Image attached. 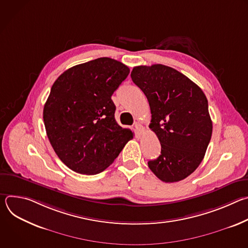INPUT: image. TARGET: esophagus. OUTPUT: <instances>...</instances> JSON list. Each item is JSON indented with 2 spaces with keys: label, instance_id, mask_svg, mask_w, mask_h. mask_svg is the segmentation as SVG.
Segmentation results:
<instances>
[{
  "label": "esophagus",
  "instance_id": "34e87169",
  "mask_svg": "<svg viewBox=\"0 0 248 248\" xmlns=\"http://www.w3.org/2000/svg\"><path fill=\"white\" fill-rule=\"evenodd\" d=\"M134 127H135L136 131H138L139 133H142V132L144 131V127H143V125H142V124H140L139 123H136V124H134Z\"/></svg>",
  "mask_w": 248,
  "mask_h": 248
}]
</instances>
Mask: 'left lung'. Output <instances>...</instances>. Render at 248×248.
Wrapping results in <instances>:
<instances>
[{
	"label": "left lung",
	"mask_w": 248,
	"mask_h": 248,
	"mask_svg": "<svg viewBox=\"0 0 248 248\" xmlns=\"http://www.w3.org/2000/svg\"><path fill=\"white\" fill-rule=\"evenodd\" d=\"M130 77L147 97L149 127L161 143V155L148 162L149 169L165 183L187 178L202 162L213 129L205 94L185 75L160 63L135 66Z\"/></svg>",
	"instance_id": "1"
}]
</instances>
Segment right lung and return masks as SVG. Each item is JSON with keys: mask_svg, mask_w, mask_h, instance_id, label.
I'll return each instance as SVG.
<instances>
[{"mask_svg": "<svg viewBox=\"0 0 248 248\" xmlns=\"http://www.w3.org/2000/svg\"><path fill=\"white\" fill-rule=\"evenodd\" d=\"M128 74L123 62L99 58L68 68L54 82L44 105V124L53 149L70 170L99 173L133 138L116 122L111 98Z\"/></svg>", "mask_w": 248, "mask_h": 248, "instance_id": "right-lung-1", "label": "right lung"}]
</instances>
